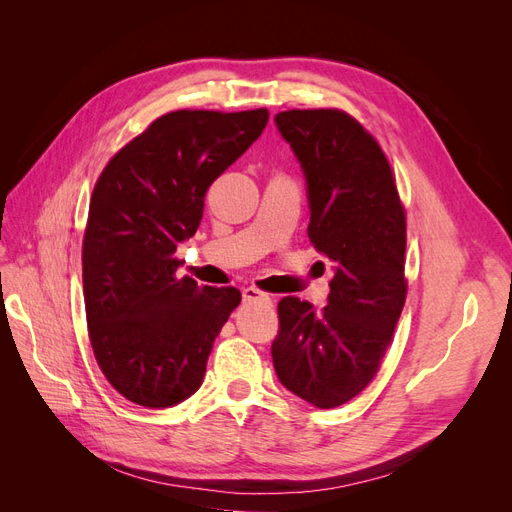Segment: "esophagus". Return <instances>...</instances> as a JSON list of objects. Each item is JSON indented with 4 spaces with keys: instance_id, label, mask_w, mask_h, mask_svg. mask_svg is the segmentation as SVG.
<instances>
[{
    "instance_id": "esophagus-1",
    "label": "esophagus",
    "mask_w": 512,
    "mask_h": 512,
    "mask_svg": "<svg viewBox=\"0 0 512 512\" xmlns=\"http://www.w3.org/2000/svg\"><path fill=\"white\" fill-rule=\"evenodd\" d=\"M243 301H245V303H265V305H271V297H269V294H265V292L254 288V286L243 290Z\"/></svg>"
}]
</instances>
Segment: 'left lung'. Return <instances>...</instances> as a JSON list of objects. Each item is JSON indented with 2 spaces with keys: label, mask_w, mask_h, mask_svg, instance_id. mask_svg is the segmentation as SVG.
<instances>
[{
  "label": "left lung",
  "mask_w": 512,
  "mask_h": 512,
  "mask_svg": "<svg viewBox=\"0 0 512 512\" xmlns=\"http://www.w3.org/2000/svg\"><path fill=\"white\" fill-rule=\"evenodd\" d=\"M275 126L301 164L307 235L331 262L327 307L286 297L271 354L280 382L318 408L374 380L406 303V215L391 166L359 121L333 108L284 111Z\"/></svg>",
  "instance_id": "left-lung-1"
}]
</instances>
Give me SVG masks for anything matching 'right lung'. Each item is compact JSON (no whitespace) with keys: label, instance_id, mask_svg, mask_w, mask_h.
<instances>
[{"label":"right lung","instance_id":"add662e5","mask_svg":"<svg viewBox=\"0 0 512 512\" xmlns=\"http://www.w3.org/2000/svg\"><path fill=\"white\" fill-rule=\"evenodd\" d=\"M267 108L162 115L106 164L89 203L83 290L91 348L134 404L170 408L194 395L237 288L175 275L177 245L203 220L205 194L262 134Z\"/></svg>","mask_w":512,"mask_h":512}]
</instances>
